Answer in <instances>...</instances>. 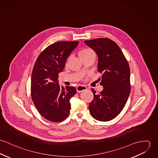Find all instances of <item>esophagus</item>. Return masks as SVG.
Wrapping results in <instances>:
<instances>
[{"label": "esophagus", "instance_id": "obj_1", "mask_svg": "<svg viewBox=\"0 0 158 158\" xmlns=\"http://www.w3.org/2000/svg\"><path fill=\"white\" fill-rule=\"evenodd\" d=\"M86 89H87V88L83 85H79L77 87V92H83V90H86Z\"/></svg>", "mask_w": 158, "mask_h": 158}]
</instances>
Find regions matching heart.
<instances>
[{
	"label": "heart",
	"instance_id": "1",
	"mask_svg": "<svg viewBox=\"0 0 158 158\" xmlns=\"http://www.w3.org/2000/svg\"><path fill=\"white\" fill-rule=\"evenodd\" d=\"M92 53V52L89 48H83V49L80 50L78 52V55L81 59H83V58L88 56Z\"/></svg>",
	"mask_w": 158,
	"mask_h": 158
}]
</instances>
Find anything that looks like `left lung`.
<instances>
[{
  "mask_svg": "<svg viewBox=\"0 0 158 158\" xmlns=\"http://www.w3.org/2000/svg\"><path fill=\"white\" fill-rule=\"evenodd\" d=\"M98 56V71L102 73L100 85L103 89L97 93L89 109L95 119L106 122L117 117L123 109L131 91L130 69L128 63L118 45L105 38L85 41Z\"/></svg>",
  "mask_w": 158,
  "mask_h": 158,
  "instance_id": "left-lung-1",
  "label": "left lung"
}]
</instances>
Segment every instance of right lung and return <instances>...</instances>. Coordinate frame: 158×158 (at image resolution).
<instances>
[{"instance_id": "obj_1", "label": "right lung", "mask_w": 158, "mask_h": 158, "mask_svg": "<svg viewBox=\"0 0 158 158\" xmlns=\"http://www.w3.org/2000/svg\"><path fill=\"white\" fill-rule=\"evenodd\" d=\"M78 41H61L48 46L38 57L31 74V95L34 105L45 119L64 120L69 115L70 100L75 87L60 85L58 74L63 71L68 56Z\"/></svg>"}]
</instances>
